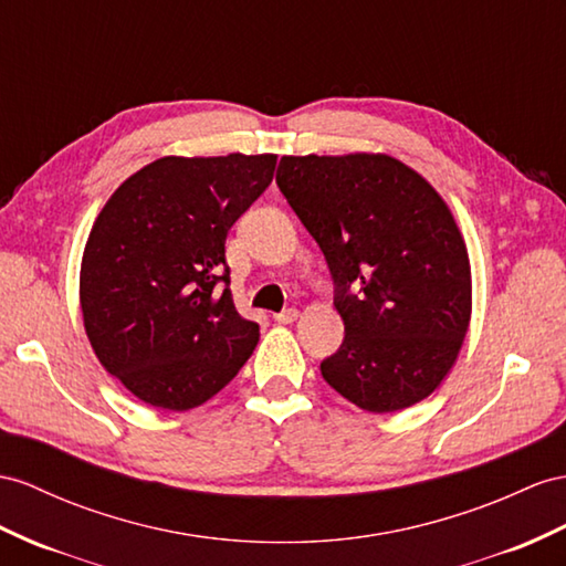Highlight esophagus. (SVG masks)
Here are the masks:
<instances>
[{"label":"esophagus","instance_id":"1","mask_svg":"<svg viewBox=\"0 0 566 566\" xmlns=\"http://www.w3.org/2000/svg\"><path fill=\"white\" fill-rule=\"evenodd\" d=\"M296 317H298V311H296V308H284L282 313L274 315V321L282 323V325H289V323H294Z\"/></svg>","mask_w":566,"mask_h":566}]
</instances>
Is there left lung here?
Here are the masks:
<instances>
[{
	"label": "left lung",
	"instance_id": "1",
	"mask_svg": "<svg viewBox=\"0 0 566 566\" xmlns=\"http://www.w3.org/2000/svg\"><path fill=\"white\" fill-rule=\"evenodd\" d=\"M277 186L335 282L344 342L321 364L325 382L373 413L426 399L471 321L469 253L440 193L368 153L282 157Z\"/></svg>",
	"mask_w": 566,
	"mask_h": 566
}]
</instances>
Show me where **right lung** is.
Here are the masks:
<instances>
[{"mask_svg": "<svg viewBox=\"0 0 566 566\" xmlns=\"http://www.w3.org/2000/svg\"><path fill=\"white\" fill-rule=\"evenodd\" d=\"M274 165L277 155L159 157L97 214L81 263L85 335L150 407H200L253 354L258 323L231 301L224 241Z\"/></svg>", "mask_w": 566, "mask_h": 566, "instance_id": "right-lung-1", "label": "right lung"}]
</instances>
